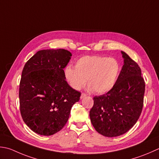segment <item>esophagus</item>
<instances>
[{
	"instance_id": "obj_1",
	"label": "esophagus",
	"mask_w": 159,
	"mask_h": 159,
	"mask_svg": "<svg viewBox=\"0 0 159 159\" xmlns=\"http://www.w3.org/2000/svg\"><path fill=\"white\" fill-rule=\"evenodd\" d=\"M86 96H87V94H85V93H82V94H81V96H80V98H85Z\"/></svg>"
}]
</instances>
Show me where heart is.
<instances>
[{"instance_id":"obj_1","label":"heart","mask_w":159,"mask_h":159,"mask_svg":"<svg viewBox=\"0 0 159 159\" xmlns=\"http://www.w3.org/2000/svg\"><path fill=\"white\" fill-rule=\"evenodd\" d=\"M116 59L98 56H85L78 59L75 68L68 65L65 78L73 89L79 90L85 85L96 94H104L113 88L120 73Z\"/></svg>"}]
</instances>
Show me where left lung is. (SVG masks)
<instances>
[{
	"instance_id": "1",
	"label": "left lung",
	"mask_w": 159,
	"mask_h": 159,
	"mask_svg": "<svg viewBox=\"0 0 159 159\" xmlns=\"http://www.w3.org/2000/svg\"><path fill=\"white\" fill-rule=\"evenodd\" d=\"M124 65L113 88L94 97L89 111L96 132L107 137L126 133L137 122L143 107L145 84L139 65L121 52Z\"/></svg>"
}]
</instances>
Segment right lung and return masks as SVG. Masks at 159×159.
Returning a JSON list of instances; mask_svg holds the SVG:
<instances>
[{"label": "right lung", "instance_id": "add662e5", "mask_svg": "<svg viewBox=\"0 0 159 159\" xmlns=\"http://www.w3.org/2000/svg\"><path fill=\"white\" fill-rule=\"evenodd\" d=\"M71 54L63 49L37 52L25 65L19 87L21 116L25 123L40 135L60 131L69 119L80 92L65 80L63 69Z\"/></svg>", "mask_w": 159, "mask_h": 159}]
</instances>
